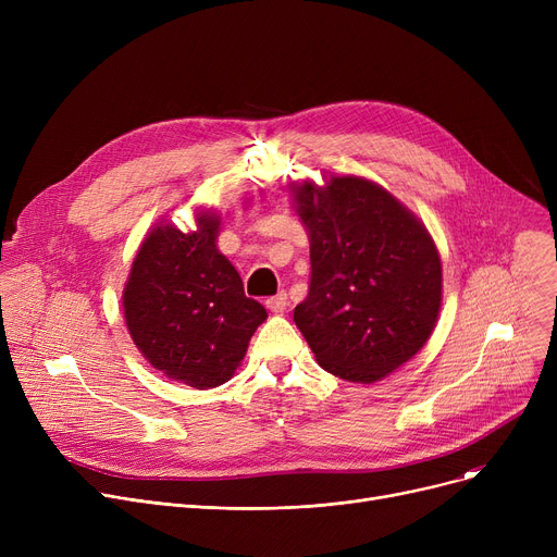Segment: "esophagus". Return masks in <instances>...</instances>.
I'll return each mask as SVG.
<instances>
[{
    "label": "esophagus",
    "mask_w": 557,
    "mask_h": 557,
    "mask_svg": "<svg viewBox=\"0 0 557 557\" xmlns=\"http://www.w3.org/2000/svg\"><path fill=\"white\" fill-rule=\"evenodd\" d=\"M286 305H288V298H286L284 290H280L277 296H271V298L267 300V307H269L271 311H275V313H282V311L286 309Z\"/></svg>",
    "instance_id": "1"
}]
</instances>
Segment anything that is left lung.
<instances>
[{
	"label": "left lung",
	"instance_id": "obj_1",
	"mask_svg": "<svg viewBox=\"0 0 557 557\" xmlns=\"http://www.w3.org/2000/svg\"><path fill=\"white\" fill-rule=\"evenodd\" d=\"M294 202L311 246L296 325L320 368L374 384L429 341L443 302L441 255L411 210L359 175L294 185Z\"/></svg>",
	"mask_w": 557,
	"mask_h": 557
}]
</instances>
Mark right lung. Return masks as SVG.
Segmentation results:
<instances>
[{"mask_svg":"<svg viewBox=\"0 0 557 557\" xmlns=\"http://www.w3.org/2000/svg\"><path fill=\"white\" fill-rule=\"evenodd\" d=\"M221 219L205 210L196 230L158 223L141 242L124 288L133 343L156 370L191 388L225 384L267 309L246 298L237 269L219 252Z\"/></svg>","mask_w":557,"mask_h":557,"instance_id":"right-lung-1","label":"right lung"}]
</instances>
